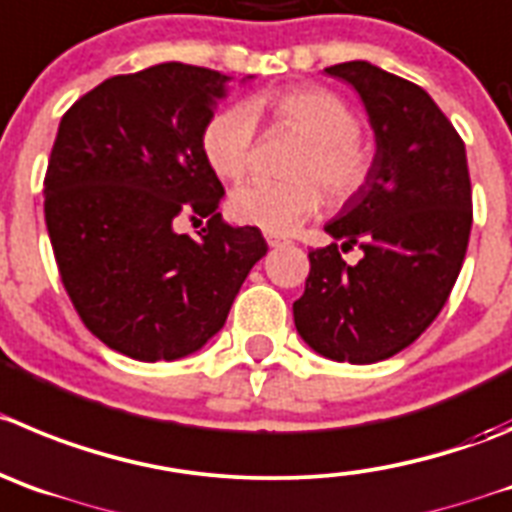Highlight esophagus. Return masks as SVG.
I'll return each mask as SVG.
<instances>
[{
  "instance_id": "obj_1",
  "label": "esophagus",
  "mask_w": 512,
  "mask_h": 512,
  "mask_svg": "<svg viewBox=\"0 0 512 512\" xmlns=\"http://www.w3.org/2000/svg\"><path fill=\"white\" fill-rule=\"evenodd\" d=\"M265 240H267V245H270V247H280V245H285L283 237H278V234H272V232H265Z\"/></svg>"
}]
</instances>
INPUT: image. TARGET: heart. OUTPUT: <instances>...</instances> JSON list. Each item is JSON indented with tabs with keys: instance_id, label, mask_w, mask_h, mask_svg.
Here are the masks:
<instances>
[{
	"instance_id": "b5f03b06",
	"label": "heart",
	"mask_w": 512,
	"mask_h": 512,
	"mask_svg": "<svg viewBox=\"0 0 512 512\" xmlns=\"http://www.w3.org/2000/svg\"><path fill=\"white\" fill-rule=\"evenodd\" d=\"M278 126L303 133L305 146L293 164V181L252 179L229 197L237 222L285 234L321 207L320 189L331 204H346L374 171V148L361 136L351 105L323 85H293L255 98ZM257 118L252 105L232 103L209 116L202 128V154L222 179H242L255 161ZM322 186L318 187L317 184Z\"/></svg>"
}]
</instances>
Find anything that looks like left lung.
I'll return each mask as SVG.
<instances>
[{"mask_svg":"<svg viewBox=\"0 0 512 512\" xmlns=\"http://www.w3.org/2000/svg\"><path fill=\"white\" fill-rule=\"evenodd\" d=\"M358 90L376 133L374 171L338 219L341 247L310 250L295 328L333 361L376 364L412 346L434 323L462 270L472 227L465 141L419 85L369 62L326 68Z\"/></svg>","mask_w":512,"mask_h":512,"instance_id":"obj_1","label":"left lung"}]
</instances>
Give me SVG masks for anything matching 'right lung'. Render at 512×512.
<instances>
[{
  "label": "right lung",
  "instance_id": "1",
  "mask_svg": "<svg viewBox=\"0 0 512 512\" xmlns=\"http://www.w3.org/2000/svg\"><path fill=\"white\" fill-rule=\"evenodd\" d=\"M224 83L184 62L116 75L70 105L52 143L45 224L65 293L95 338L136 361L202 348L267 252L260 229L217 212L222 181L199 143ZM181 216L208 227L181 235Z\"/></svg>",
  "mask_w": 512,
  "mask_h": 512
}]
</instances>
